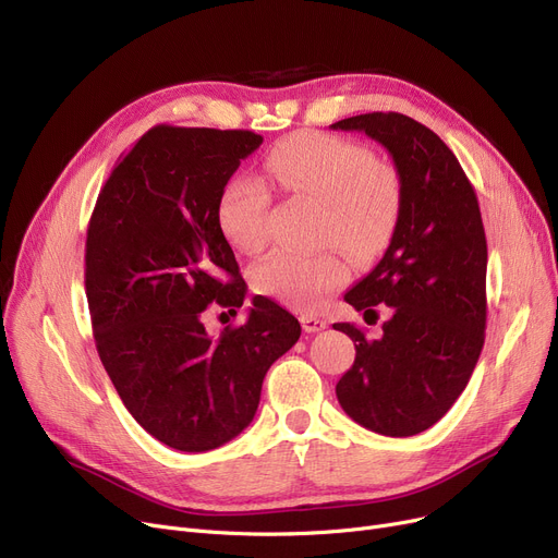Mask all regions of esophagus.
Wrapping results in <instances>:
<instances>
[{
	"instance_id": "1",
	"label": "esophagus",
	"mask_w": 558,
	"mask_h": 558,
	"mask_svg": "<svg viewBox=\"0 0 558 558\" xmlns=\"http://www.w3.org/2000/svg\"><path fill=\"white\" fill-rule=\"evenodd\" d=\"M327 327V320L318 318V316H311V314H304L302 316V329L306 333H314V331H323Z\"/></svg>"
}]
</instances>
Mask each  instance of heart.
Wrapping results in <instances>:
<instances>
[{"label": "heart", "mask_w": 558, "mask_h": 558, "mask_svg": "<svg viewBox=\"0 0 558 558\" xmlns=\"http://www.w3.org/2000/svg\"><path fill=\"white\" fill-rule=\"evenodd\" d=\"M265 169L283 190L323 206L320 242H337L354 260L387 247L403 206V183L366 146L323 132H298L270 150ZM267 210L270 192L254 175H233L219 192V229L240 252L254 254L265 244ZM252 279L258 293L311 311L345 283L348 267L331 252L277 250L254 267Z\"/></svg>", "instance_id": "heart-1"}]
</instances>
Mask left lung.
<instances>
[{"label": "left lung", "mask_w": 558, "mask_h": 558, "mask_svg": "<svg viewBox=\"0 0 558 558\" xmlns=\"http://www.w3.org/2000/svg\"><path fill=\"white\" fill-rule=\"evenodd\" d=\"M380 142L403 183V206L383 260L345 302L371 325L389 306L380 339L333 323L354 341L352 368L337 385L350 418L387 437L428 430L451 410L485 341L487 242L478 198L453 150L430 128L371 111L331 125Z\"/></svg>", "instance_id": "8db88e82"}]
</instances>
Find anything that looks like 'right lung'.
Here are the masks:
<instances>
[{
    "label": "right lung",
    "instance_id": "right-lung-1",
    "mask_svg": "<svg viewBox=\"0 0 558 558\" xmlns=\"http://www.w3.org/2000/svg\"><path fill=\"white\" fill-rule=\"evenodd\" d=\"M263 137L155 125L111 169L88 219L84 288L100 362L140 426L202 453L250 426L263 377L302 327L256 295L217 339L206 308H240L247 283L217 221L219 192Z\"/></svg>",
    "mask_w": 558,
    "mask_h": 558
}]
</instances>
